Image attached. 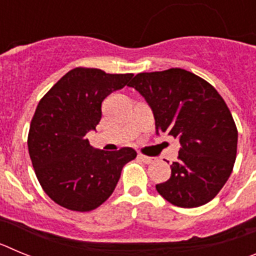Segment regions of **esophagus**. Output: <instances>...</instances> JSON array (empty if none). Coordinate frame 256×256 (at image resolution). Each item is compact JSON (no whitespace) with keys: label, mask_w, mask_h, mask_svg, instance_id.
<instances>
[{"label":"esophagus","mask_w":256,"mask_h":256,"mask_svg":"<svg viewBox=\"0 0 256 256\" xmlns=\"http://www.w3.org/2000/svg\"><path fill=\"white\" fill-rule=\"evenodd\" d=\"M138 158L144 162V164H150V162H154V158H151V156H146L144 155V154H138Z\"/></svg>","instance_id":"34e87169"}]
</instances>
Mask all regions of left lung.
I'll return each mask as SVG.
<instances>
[{
    "mask_svg": "<svg viewBox=\"0 0 256 256\" xmlns=\"http://www.w3.org/2000/svg\"><path fill=\"white\" fill-rule=\"evenodd\" d=\"M130 87L152 108L155 128L177 138L178 160L160 195L180 208H198L218 195L237 154V126L227 104L205 79L180 68L140 73Z\"/></svg>",
    "mask_w": 256,
    "mask_h": 256,
    "instance_id": "8db88e82",
    "label": "left lung"
}]
</instances>
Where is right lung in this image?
Here are the masks:
<instances>
[{
  "mask_svg": "<svg viewBox=\"0 0 256 256\" xmlns=\"http://www.w3.org/2000/svg\"><path fill=\"white\" fill-rule=\"evenodd\" d=\"M133 74H108L76 68L38 102L28 134L36 176L48 198L73 212H91L104 204L137 156L133 148L94 150L86 138L101 120V104L123 88Z\"/></svg>",
  "mask_w": 256,
  "mask_h": 256,
  "instance_id": "right-lung-1",
  "label": "right lung"
}]
</instances>
